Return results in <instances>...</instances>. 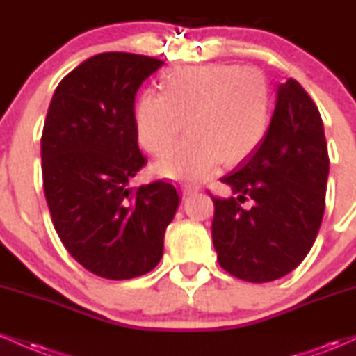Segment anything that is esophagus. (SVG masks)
Returning <instances> with one entry per match:
<instances>
[{
	"mask_svg": "<svg viewBox=\"0 0 356 356\" xmlns=\"http://www.w3.org/2000/svg\"><path fill=\"white\" fill-rule=\"evenodd\" d=\"M182 192H184V195H194V194H197V192H199V187L184 186L182 187Z\"/></svg>",
	"mask_w": 356,
	"mask_h": 356,
	"instance_id": "1",
	"label": "esophagus"
}]
</instances>
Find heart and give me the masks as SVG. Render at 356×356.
<instances>
[{
	"label": "heart",
	"mask_w": 356,
	"mask_h": 356,
	"mask_svg": "<svg viewBox=\"0 0 356 356\" xmlns=\"http://www.w3.org/2000/svg\"><path fill=\"white\" fill-rule=\"evenodd\" d=\"M164 93L144 90L134 108L138 144L152 155L167 152L155 170L162 177L201 182L218 165H236L266 137L273 92L264 72L234 63H211L165 73Z\"/></svg>",
	"instance_id": "obj_1"
}]
</instances>
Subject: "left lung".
<instances>
[{
	"label": "left lung",
	"instance_id": "1",
	"mask_svg": "<svg viewBox=\"0 0 356 356\" xmlns=\"http://www.w3.org/2000/svg\"><path fill=\"white\" fill-rule=\"evenodd\" d=\"M328 170L316 104L289 79L277 88L264 140L220 179L234 197L211 195L220 268L249 283H268L300 266L320 231Z\"/></svg>",
	"mask_w": 356,
	"mask_h": 356
}]
</instances>
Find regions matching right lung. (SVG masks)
Returning a JSON list of instances; mask_svg holds the SVG:
<instances>
[{"mask_svg":"<svg viewBox=\"0 0 356 356\" xmlns=\"http://www.w3.org/2000/svg\"><path fill=\"white\" fill-rule=\"evenodd\" d=\"M164 61L134 53L92 56L60 81L42 134L43 191L56 234L93 275L130 280L152 271L179 206L172 184L130 187L147 164L134 102Z\"/></svg>","mask_w":356,"mask_h":356,"instance_id":"1","label":"right lung"}]
</instances>
